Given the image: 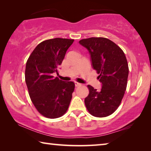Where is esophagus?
Segmentation results:
<instances>
[{"mask_svg":"<svg viewBox=\"0 0 151 151\" xmlns=\"http://www.w3.org/2000/svg\"><path fill=\"white\" fill-rule=\"evenodd\" d=\"M75 86H79L81 85V84L77 83V82H75Z\"/></svg>","mask_w":151,"mask_h":151,"instance_id":"1","label":"esophagus"}]
</instances>
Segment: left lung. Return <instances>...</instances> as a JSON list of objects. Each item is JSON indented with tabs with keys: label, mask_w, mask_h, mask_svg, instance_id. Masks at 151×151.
Listing matches in <instances>:
<instances>
[{
	"label": "left lung",
	"mask_w": 151,
	"mask_h": 151,
	"mask_svg": "<svg viewBox=\"0 0 151 151\" xmlns=\"http://www.w3.org/2000/svg\"><path fill=\"white\" fill-rule=\"evenodd\" d=\"M80 45L88 50L91 65L99 74L101 91L88 85V95L85 99L92 115L105 117L118 108L126 91L129 66L123 51L111 40L103 37L82 39Z\"/></svg>",
	"instance_id": "1"
}]
</instances>
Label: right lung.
<instances>
[{
  "label": "right lung",
  "mask_w": 151,
  "mask_h": 151,
  "mask_svg": "<svg viewBox=\"0 0 151 151\" xmlns=\"http://www.w3.org/2000/svg\"><path fill=\"white\" fill-rule=\"evenodd\" d=\"M73 39L45 40L37 46L28 59L25 81L30 99L40 114L47 118L63 116L69 106L75 83L63 81L52 76L58 73L59 65Z\"/></svg>",
  "instance_id": "obj_1"
}]
</instances>
